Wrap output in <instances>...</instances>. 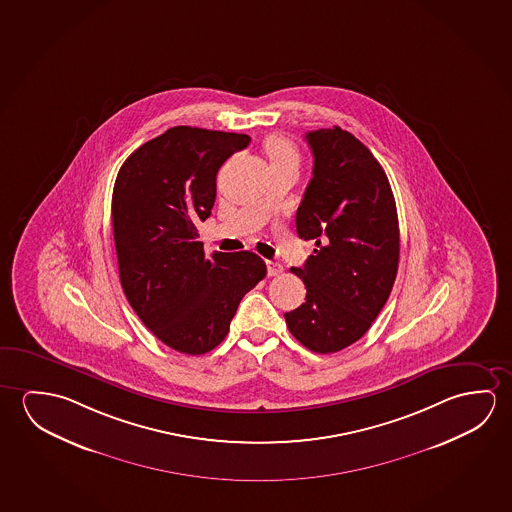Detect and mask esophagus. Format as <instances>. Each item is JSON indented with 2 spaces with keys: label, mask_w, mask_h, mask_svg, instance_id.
<instances>
[{
  "label": "esophagus",
  "mask_w": 512,
  "mask_h": 512,
  "mask_svg": "<svg viewBox=\"0 0 512 512\" xmlns=\"http://www.w3.org/2000/svg\"><path fill=\"white\" fill-rule=\"evenodd\" d=\"M283 270L284 268L281 263H277V261H267L268 276H279V274H283Z\"/></svg>",
  "instance_id": "esophagus-1"
}]
</instances>
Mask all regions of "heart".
Here are the masks:
<instances>
[{
	"label": "heart",
	"instance_id": "heart-1",
	"mask_svg": "<svg viewBox=\"0 0 512 512\" xmlns=\"http://www.w3.org/2000/svg\"><path fill=\"white\" fill-rule=\"evenodd\" d=\"M263 149L267 153L270 163L297 162L299 163V151L293 144L292 140H288L281 135H272L265 140Z\"/></svg>",
	"mask_w": 512,
	"mask_h": 512
}]
</instances>
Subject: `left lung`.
Here are the masks:
<instances>
[{"label": "left lung", "instance_id": "left-lung-1", "mask_svg": "<svg viewBox=\"0 0 512 512\" xmlns=\"http://www.w3.org/2000/svg\"><path fill=\"white\" fill-rule=\"evenodd\" d=\"M313 178L297 210V233L315 254L293 268L306 302L284 313L295 340L333 354L370 329L390 297L400 254L390 181L370 149L338 126L306 133Z\"/></svg>", "mask_w": 512, "mask_h": 512}]
</instances>
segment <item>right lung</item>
I'll use <instances>...</instances> for the list:
<instances>
[{
    "label": "right lung",
    "instance_id": "right-lung-1",
    "mask_svg": "<svg viewBox=\"0 0 512 512\" xmlns=\"http://www.w3.org/2000/svg\"><path fill=\"white\" fill-rule=\"evenodd\" d=\"M244 133L174 126L122 163L112 226L122 290L167 347L199 356L226 338L245 293L267 274L254 252L204 256L195 224L211 215L217 172Z\"/></svg>",
    "mask_w": 512,
    "mask_h": 512
}]
</instances>
